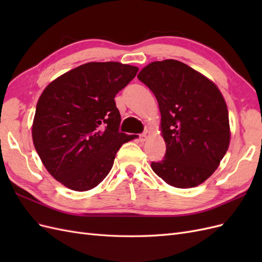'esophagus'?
I'll return each instance as SVG.
<instances>
[{
    "instance_id": "1",
    "label": "esophagus",
    "mask_w": 262,
    "mask_h": 262,
    "mask_svg": "<svg viewBox=\"0 0 262 262\" xmlns=\"http://www.w3.org/2000/svg\"><path fill=\"white\" fill-rule=\"evenodd\" d=\"M149 137V131H145V132H143L142 134H140V137H139V140L141 141V142H145L146 140H147V138Z\"/></svg>"
}]
</instances>
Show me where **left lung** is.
<instances>
[{
	"label": "left lung",
	"mask_w": 262,
	"mask_h": 262,
	"mask_svg": "<svg viewBox=\"0 0 262 262\" xmlns=\"http://www.w3.org/2000/svg\"><path fill=\"white\" fill-rule=\"evenodd\" d=\"M138 78L157 99L166 143L164 158L150 167L172 187L199 186L219 167L229 145L223 95L208 77L172 59L149 63Z\"/></svg>",
	"instance_id": "left-lung-1"
}]
</instances>
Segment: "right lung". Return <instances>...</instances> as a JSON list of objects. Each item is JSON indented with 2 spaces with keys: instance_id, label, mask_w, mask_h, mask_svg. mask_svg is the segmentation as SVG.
<instances>
[{
  "instance_id": "1",
  "label": "right lung",
  "mask_w": 262,
  "mask_h": 262,
  "mask_svg": "<svg viewBox=\"0 0 262 262\" xmlns=\"http://www.w3.org/2000/svg\"><path fill=\"white\" fill-rule=\"evenodd\" d=\"M139 69L119 62H90L55 78L36 107L33 141L50 175L86 191L113 168L116 154L133 136L119 132L115 97Z\"/></svg>"
}]
</instances>
